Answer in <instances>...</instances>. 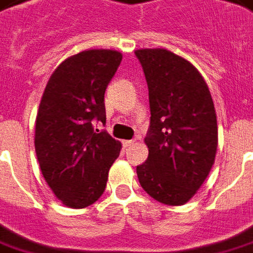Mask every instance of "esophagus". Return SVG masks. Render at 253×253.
I'll return each mask as SVG.
<instances>
[{"mask_svg":"<svg viewBox=\"0 0 253 253\" xmlns=\"http://www.w3.org/2000/svg\"><path fill=\"white\" fill-rule=\"evenodd\" d=\"M133 144H135V140H125V141H123V145H125V147H131Z\"/></svg>","mask_w":253,"mask_h":253,"instance_id":"1","label":"esophagus"}]
</instances>
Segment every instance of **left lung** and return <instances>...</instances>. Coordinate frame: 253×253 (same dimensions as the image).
Returning a JSON list of instances; mask_svg holds the SVG:
<instances>
[{"instance_id": "8db88e82", "label": "left lung", "mask_w": 253, "mask_h": 253, "mask_svg": "<svg viewBox=\"0 0 253 253\" xmlns=\"http://www.w3.org/2000/svg\"><path fill=\"white\" fill-rule=\"evenodd\" d=\"M148 85V158L137 167L140 185L168 206L195 196L213 167L218 131L213 99L195 67L165 48L135 50Z\"/></svg>"}]
</instances>
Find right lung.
<instances>
[{"label": "right lung", "instance_id": "add662e5", "mask_svg": "<svg viewBox=\"0 0 253 253\" xmlns=\"http://www.w3.org/2000/svg\"><path fill=\"white\" fill-rule=\"evenodd\" d=\"M122 61L116 50H85L54 70L40 100L35 150L43 178L63 205L84 209L105 192L122 144L106 123L105 91Z\"/></svg>", "mask_w": 253, "mask_h": 253}]
</instances>
